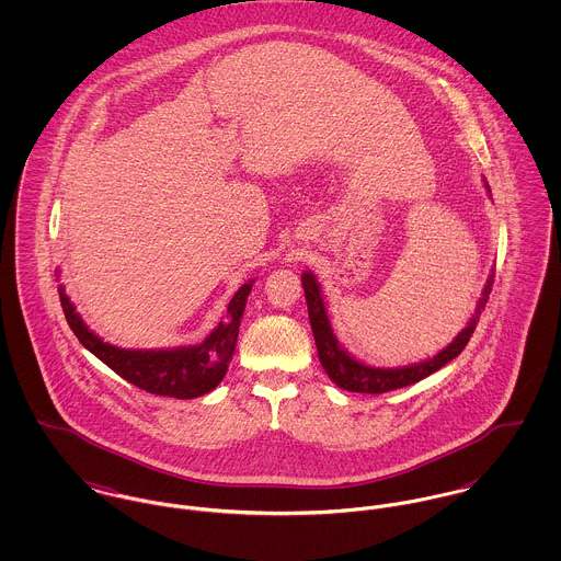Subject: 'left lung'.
Here are the masks:
<instances>
[{
	"label": "left lung",
	"mask_w": 561,
	"mask_h": 561,
	"mask_svg": "<svg viewBox=\"0 0 561 561\" xmlns=\"http://www.w3.org/2000/svg\"><path fill=\"white\" fill-rule=\"evenodd\" d=\"M485 190L490 192L488 185H485ZM302 287H305V298H307V307H309V321H311V328H313L321 367L328 374V378L345 391L378 396V393H389V391H396V389H403L408 385H414V382L427 378L430 374L438 371L449 360H454L467 347L469 339L473 336L478 320H480L481 309L485 307L488 294L492 289V276L488 278V283L483 287L476 316L471 318L467 328H462L458 332V336L445 350H440L436 356H432L427 360L405 365V367H396V369L369 367V365L356 360L354 356H350L339 345V341L332 332V325H330L328 313H325V305H323V296H321L320 283L311 272L302 274Z\"/></svg>",
	"instance_id": "obj_1"
}]
</instances>
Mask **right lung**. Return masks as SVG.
<instances>
[{
	"label": "right lung",
	"mask_w": 561,
	"mask_h": 561,
	"mask_svg": "<svg viewBox=\"0 0 561 561\" xmlns=\"http://www.w3.org/2000/svg\"><path fill=\"white\" fill-rule=\"evenodd\" d=\"M252 283L254 280L241 285L229 302L227 318L211 330V334L203 343L172 350H125L105 343L101 336L88 330L73 302L65 294L62 285L58 291L65 318L80 339L81 345L99 360H103L112 371L147 393L192 400L214 391L227 376Z\"/></svg>",
	"instance_id": "right-lung-1"
}]
</instances>
